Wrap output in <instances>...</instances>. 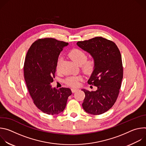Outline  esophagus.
<instances>
[{
  "label": "esophagus",
  "mask_w": 146,
  "mask_h": 146,
  "mask_svg": "<svg viewBox=\"0 0 146 146\" xmlns=\"http://www.w3.org/2000/svg\"><path fill=\"white\" fill-rule=\"evenodd\" d=\"M78 90V89H77V88H72V92L73 93H74V92H76V91H77Z\"/></svg>",
  "instance_id": "34e87169"
}]
</instances>
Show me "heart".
Segmentation results:
<instances>
[{"label":"heart","mask_w":146,"mask_h":146,"mask_svg":"<svg viewBox=\"0 0 146 146\" xmlns=\"http://www.w3.org/2000/svg\"><path fill=\"white\" fill-rule=\"evenodd\" d=\"M69 56L71 59L77 65H81L82 69L85 72H90L93 66L92 60H86V54L79 49H73L69 53ZM61 59H58L56 63V70L59 69ZM81 77L80 76H72L66 80V84L72 87H77L80 85V81Z\"/></svg>","instance_id":"b5f03b06"}]
</instances>
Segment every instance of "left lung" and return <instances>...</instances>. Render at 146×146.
I'll list each match as a JSON object with an SVG mask.
<instances>
[{
	"mask_svg": "<svg viewBox=\"0 0 146 146\" xmlns=\"http://www.w3.org/2000/svg\"><path fill=\"white\" fill-rule=\"evenodd\" d=\"M77 45L94 59L88 83L97 87L95 91L81 90L86 95L82 108L89 114H102L114 105L121 88L123 68L119 50L113 41L102 37L78 41Z\"/></svg>",
	"mask_w": 146,
	"mask_h": 146,
	"instance_id": "obj_1",
	"label": "left lung"
}]
</instances>
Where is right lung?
<instances>
[{"instance_id":"obj_1","label":"right lung","mask_w":146,"mask_h":146,"mask_svg":"<svg viewBox=\"0 0 146 146\" xmlns=\"http://www.w3.org/2000/svg\"><path fill=\"white\" fill-rule=\"evenodd\" d=\"M69 43L52 38L38 39L29 48L24 63V77L33 103L49 115L60 113L65 109L68 97L72 94L68 88H52L59 55Z\"/></svg>"}]
</instances>
